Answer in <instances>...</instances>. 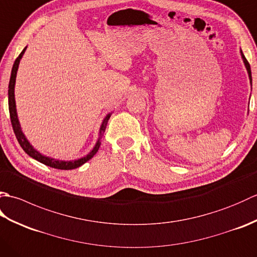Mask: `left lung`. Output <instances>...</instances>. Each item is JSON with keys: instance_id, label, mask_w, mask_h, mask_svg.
<instances>
[{"instance_id": "1", "label": "left lung", "mask_w": 257, "mask_h": 257, "mask_svg": "<svg viewBox=\"0 0 257 257\" xmlns=\"http://www.w3.org/2000/svg\"><path fill=\"white\" fill-rule=\"evenodd\" d=\"M239 53H241V57H242V59H243L244 66H245V68H246V70H247L248 78H249V83H250V87H252V73H250V66H249V64H248V62H247V59L245 58V56H244V54H243L242 50L239 51Z\"/></svg>"}]
</instances>
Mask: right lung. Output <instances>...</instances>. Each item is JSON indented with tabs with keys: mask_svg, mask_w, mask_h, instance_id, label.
Instances as JSON below:
<instances>
[{
	"mask_svg": "<svg viewBox=\"0 0 257 257\" xmlns=\"http://www.w3.org/2000/svg\"><path fill=\"white\" fill-rule=\"evenodd\" d=\"M26 48H27V46L24 48L23 51H22L19 57L15 59L13 67H12V72H11V78H10V84H9V110H10L11 122H12V127L14 130V134L16 136V139H18L19 144L22 147V149H23L27 155H29L31 158H33V159L37 160L38 162H41L45 166L55 168V169H61V170H72V169H76L80 166H83L85 162L90 160L91 158L96 155L98 149H99L100 144H101V138H102L103 133H105L106 127H107V122H108L109 118H110L112 112L107 113L106 117L103 118L102 122L100 124V128H99V134H98V139L96 141L94 148H92L88 152V154L84 157L78 158V159H75V160H61V159H55V158L43 155L42 152L36 150L34 147L32 146L29 139L26 138V136L24 135L23 130H22L19 116H18V111H16V102H15V94H14L16 74H18L20 62H21L22 57H23V55H24Z\"/></svg>",
	"mask_w": 257,
	"mask_h": 257,
	"instance_id": "add662e5",
	"label": "right lung"
}]
</instances>
